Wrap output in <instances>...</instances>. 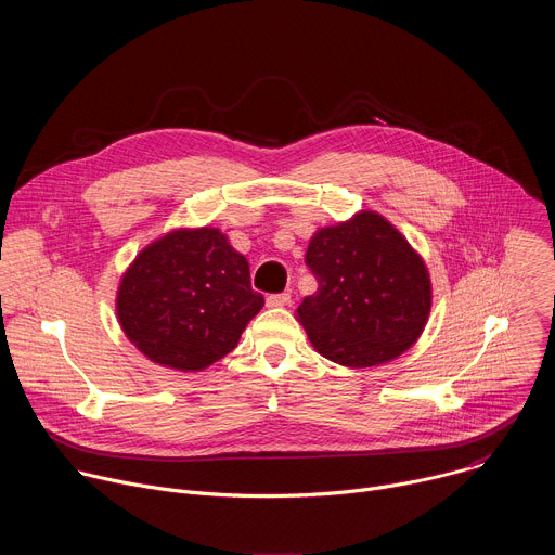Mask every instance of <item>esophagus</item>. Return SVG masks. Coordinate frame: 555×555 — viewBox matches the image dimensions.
I'll return each mask as SVG.
<instances>
[{
    "label": "esophagus",
    "mask_w": 555,
    "mask_h": 555,
    "mask_svg": "<svg viewBox=\"0 0 555 555\" xmlns=\"http://www.w3.org/2000/svg\"><path fill=\"white\" fill-rule=\"evenodd\" d=\"M266 302H268V307H285V305H289V294H270L268 298H266Z\"/></svg>",
    "instance_id": "esophagus-1"
}]
</instances>
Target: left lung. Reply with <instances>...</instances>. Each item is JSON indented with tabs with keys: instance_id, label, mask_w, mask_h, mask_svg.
<instances>
[{
	"instance_id": "8db88e82",
	"label": "left lung",
	"mask_w": 555,
	"mask_h": 555,
	"mask_svg": "<svg viewBox=\"0 0 555 555\" xmlns=\"http://www.w3.org/2000/svg\"><path fill=\"white\" fill-rule=\"evenodd\" d=\"M305 263L319 289L296 309L313 349L366 369L390 362L422 336L433 305L424 259L375 210L315 230Z\"/></svg>"
}]
</instances>
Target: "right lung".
Segmentation results:
<instances>
[{
  "label": "right lung",
  "mask_w": 555,
  "mask_h": 555,
  "mask_svg": "<svg viewBox=\"0 0 555 555\" xmlns=\"http://www.w3.org/2000/svg\"><path fill=\"white\" fill-rule=\"evenodd\" d=\"M266 305L250 266L219 228H176L138 253L116 294L118 323L151 362L204 371Z\"/></svg>",
  "instance_id": "add662e5"
}]
</instances>
